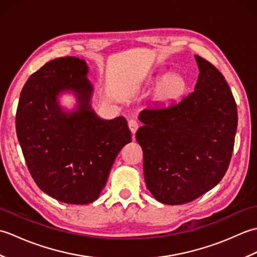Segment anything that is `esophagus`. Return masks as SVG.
Segmentation results:
<instances>
[{
  "label": "esophagus",
  "instance_id": "34e87169",
  "mask_svg": "<svg viewBox=\"0 0 257 257\" xmlns=\"http://www.w3.org/2000/svg\"><path fill=\"white\" fill-rule=\"evenodd\" d=\"M128 125H129V129L132 130L133 135L135 136L136 132H137V129L139 128V123H138V121H137V120H136V119H129Z\"/></svg>",
  "mask_w": 257,
  "mask_h": 257
}]
</instances>
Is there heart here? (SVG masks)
<instances>
[{
    "label": "heart",
    "mask_w": 257,
    "mask_h": 257,
    "mask_svg": "<svg viewBox=\"0 0 257 257\" xmlns=\"http://www.w3.org/2000/svg\"><path fill=\"white\" fill-rule=\"evenodd\" d=\"M166 79L159 87V94L162 98H172L181 94L185 88V80L180 75H171L167 78V75H160L158 77V81Z\"/></svg>",
    "instance_id": "b5f03b06"
}]
</instances>
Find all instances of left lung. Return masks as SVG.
Segmentation results:
<instances>
[{
    "label": "left lung",
    "instance_id": "left-lung-1",
    "mask_svg": "<svg viewBox=\"0 0 257 257\" xmlns=\"http://www.w3.org/2000/svg\"><path fill=\"white\" fill-rule=\"evenodd\" d=\"M194 90L171 105L144 109L136 139L147 188L163 204H184L214 188L227 171L237 109L224 76L195 55Z\"/></svg>",
    "mask_w": 257,
    "mask_h": 257
}]
</instances>
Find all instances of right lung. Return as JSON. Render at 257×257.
Listing matches in <instances>:
<instances>
[{"instance_id": "right-lung-1", "label": "right lung", "mask_w": 257, "mask_h": 257, "mask_svg": "<svg viewBox=\"0 0 257 257\" xmlns=\"http://www.w3.org/2000/svg\"><path fill=\"white\" fill-rule=\"evenodd\" d=\"M88 66L77 57L53 59L32 74L21 91L16 134L37 187L68 204H88L99 196L119 151L132 141L123 117L98 118L90 109ZM73 90L79 110L64 114L57 96Z\"/></svg>"}]
</instances>
